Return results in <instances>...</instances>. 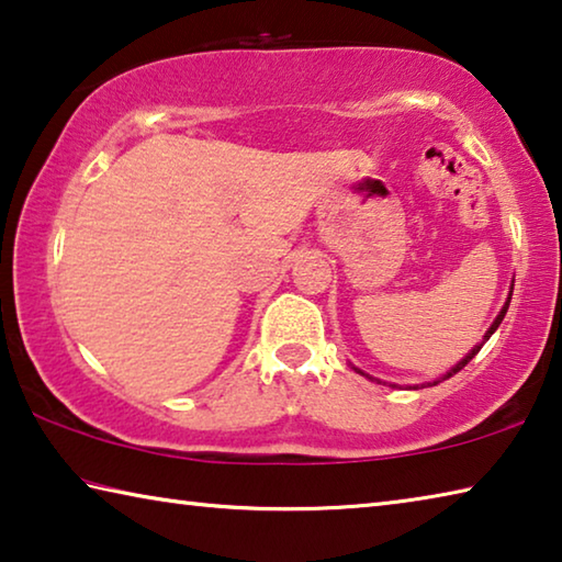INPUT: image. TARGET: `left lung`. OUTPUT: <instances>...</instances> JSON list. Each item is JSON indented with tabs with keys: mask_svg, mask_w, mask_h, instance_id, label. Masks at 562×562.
<instances>
[{
	"mask_svg": "<svg viewBox=\"0 0 562 562\" xmlns=\"http://www.w3.org/2000/svg\"><path fill=\"white\" fill-rule=\"evenodd\" d=\"M508 304H510V297H508V302H506V307H503V310H501V315L496 317V322H493V325H491V329L486 331V339H488V337L493 335V331H496V329H498V325H501V322H503V317H506V312H508ZM486 339H483V341H486ZM479 349H481V347H475V349H471V355H469V357H465L463 361H459V364H456V367L451 369V372H446V374H443V379H449V376H453L456 372H461V369H463L465 364H469V361H471V359H473L475 355H479ZM434 384H436V382H434Z\"/></svg>",
	"mask_w": 562,
	"mask_h": 562,
	"instance_id": "left-lung-1",
	"label": "left lung"
}]
</instances>
